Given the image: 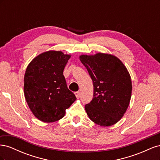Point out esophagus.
<instances>
[{
	"label": "esophagus",
	"mask_w": 160,
	"mask_h": 160,
	"mask_svg": "<svg viewBox=\"0 0 160 160\" xmlns=\"http://www.w3.org/2000/svg\"><path fill=\"white\" fill-rule=\"evenodd\" d=\"M75 95L77 98H79L80 97H81V93H80V91H76V92H75Z\"/></svg>",
	"instance_id": "34e87169"
}]
</instances>
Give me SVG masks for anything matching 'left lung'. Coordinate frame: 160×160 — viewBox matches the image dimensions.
Wrapping results in <instances>:
<instances>
[{
    "label": "left lung",
    "mask_w": 160,
    "mask_h": 160,
    "mask_svg": "<svg viewBox=\"0 0 160 160\" xmlns=\"http://www.w3.org/2000/svg\"><path fill=\"white\" fill-rule=\"evenodd\" d=\"M93 83V96L85 105L89 118L100 126H110L122 119L131 99L132 85L126 67L109 54L81 55Z\"/></svg>",
    "instance_id": "1"
}]
</instances>
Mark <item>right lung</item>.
Segmentation results:
<instances>
[{
	"mask_svg": "<svg viewBox=\"0 0 160 160\" xmlns=\"http://www.w3.org/2000/svg\"><path fill=\"white\" fill-rule=\"evenodd\" d=\"M71 55L61 51L41 53L28 65L24 78L27 104L37 118L54 122L64 117L65 110L77 99L67 88L63 71Z\"/></svg>",
	"mask_w": 160,
	"mask_h": 160,
	"instance_id": "add662e5",
	"label": "right lung"
}]
</instances>
